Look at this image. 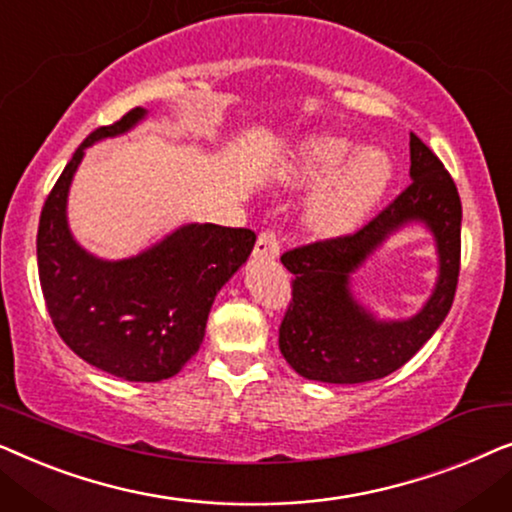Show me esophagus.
Returning <instances> with one entry per match:
<instances>
[{
    "label": "esophagus",
    "instance_id": "1",
    "mask_svg": "<svg viewBox=\"0 0 512 512\" xmlns=\"http://www.w3.org/2000/svg\"><path fill=\"white\" fill-rule=\"evenodd\" d=\"M279 235L277 230H261L258 233V240H256V247H254V256L256 258H277L279 256Z\"/></svg>",
    "mask_w": 512,
    "mask_h": 512
}]
</instances>
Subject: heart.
<instances>
[{"label": "heart", "instance_id": "obj_1", "mask_svg": "<svg viewBox=\"0 0 512 512\" xmlns=\"http://www.w3.org/2000/svg\"><path fill=\"white\" fill-rule=\"evenodd\" d=\"M342 137L317 135L298 146L289 174L298 181H321L307 202L305 219L312 230L326 235L354 228L391 181V163L382 151L363 149L354 153Z\"/></svg>", "mask_w": 512, "mask_h": 512}]
</instances>
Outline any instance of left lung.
Returning <instances> with one entry per match:
<instances>
[{
    "label": "left lung",
    "mask_w": 512,
    "mask_h": 512,
    "mask_svg": "<svg viewBox=\"0 0 512 512\" xmlns=\"http://www.w3.org/2000/svg\"><path fill=\"white\" fill-rule=\"evenodd\" d=\"M410 177V184L359 230L282 254L293 279L279 349L307 380L359 384L387 377L422 349L450 312L461 268V200L450 172L415 132H410ZM408 220H424L437 235L441 277L417 318L384 325L353 303L348 275Z\"/></svg>",
    "instance_id": "8db88e82"
}]
</instances>
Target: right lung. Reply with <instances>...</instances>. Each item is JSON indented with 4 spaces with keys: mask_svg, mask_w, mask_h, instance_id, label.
I'll use <instances>...</instances> for the list:
<instances>
[{
    "mask_svg": "<svg viewBox=\"0 0 512 512\" xmlns=\"http://www.w3.org/2000/svg\"><path fill=\"white\" fill-rule=\"evenodd\" d=\"M144 114L130 109L83 139L41 207L37 233L39 282L55 331L90 366L128 382H160L186 366L205 338L216 291L256 242L249 228L191 223L144 254L107 263L72 240L65 205L83 149Z\"/></svg>",
    "mask_w": 512,
    "mask_h": 512,
    "instance_id": "right-lung-1",
    "label": "right lung"
}]
</instances>
